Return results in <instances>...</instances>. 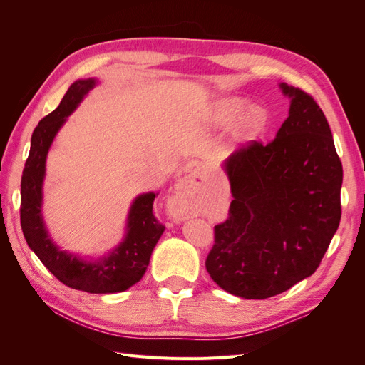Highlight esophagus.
<instances>
[{
    "label": "esophagus",
    "mask_w": 365,
    "mask_h": 365,
    "mask_svg": "<svg viewBox=\"0 0 365 365\" xmlns=\"http://www.w3.org/2000/svg\"><path fill=\"white\" fill-rule=\"evenodd\" d=\"M204 182V169L201 165L184 176L175 187V195L170 201V213L175 219H184L190 212L196 197L201 195V185Z\"/></svg>",
    "instance_id": "esophagus-1"
}]
</instances>
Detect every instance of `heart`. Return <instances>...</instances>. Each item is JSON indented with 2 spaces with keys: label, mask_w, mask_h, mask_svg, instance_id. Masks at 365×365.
<instances>
[{
  "label": "heart",
  "mask_w": 365,
  "mask_h": 365,
  "mask_svg": "<svg viewBox=\"0 0 365 365\" xmlns=\"http://www.w3.org/2000/svg\"><path fill=\"white\" fill-rule=\"evenodd\" d=\"M245 103L239 101V98H224V101H219L213 108V117L219 123H231L235 121L240 113L244 111ZM264 115L260 108H251L250 111L242 118L240 129L245 135H251L254 132H257L260 126L263 125Z\"/></svg>",
  "instance_id": "b5f03b06"
}]
</instances>
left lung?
Instances as JSON below:
<instances>
[{
	"label": "left lung",
	"mask_w": 365,
	"mask_h": 365,
	"mask_svg": "<svg viewBox=\"0 0 365 365\" xmlns=\"http://www.w3.org/2000/svg\"><path fill=\"white\" fill-rule=\"evenodd\" d=\"M289 115L275 138L224 161L233 201L215 227L205 268L224 291L263 300L312 275L341 219L342 164L327 120L300 88L280 83Z\"/></svg>",
	"instance_id": "left-lung-1"
}]
</instances>
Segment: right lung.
I'll return each instance as SVG.
<instances>
[{
    "instance_id": "1",
    "label": "right lung",
    "mask_w": 365,
    "mask_h": 365,
    "mask_svg": "<svg viewBox=\"0 0 365 365\" xmlns=\"http://www.w3.org/2000/svg\"><path fill=\"white\" fill-rule=\"evenodd\" d=\"M96 85L97 79L76 81L59 106L43 117L33 130L30 153L21 178V227L30 250L59 282L90 294H115L141 280L152 251L163 235L164 227L152 212L157 193H141L132 201L123 240L97 259L61 250L48 235L42 216V187L51 143L68 115Z\"/></svg>"
}]
</instances>
